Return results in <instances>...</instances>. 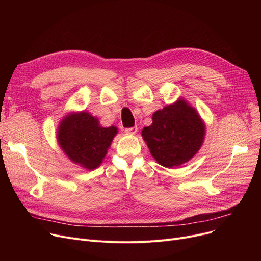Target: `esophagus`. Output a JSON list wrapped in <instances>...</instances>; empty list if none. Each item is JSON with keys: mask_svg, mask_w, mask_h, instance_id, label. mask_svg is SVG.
Here are the masks:
<instances>
[{"mask_svg": "<svg viewBox=\"0 0 261 261\" xmlns=\"http://www.w3.org/2000/svg\"><path fill=\"white\" fill-rule=\"evenodd\" d=\"M125 131L127 133H129V134H135L136 131H138V127L134 126V127H131V128H127Z\"/></svg>", "mask_w": 261, "mask_h": 261, "instance_id": "obj_1", "label": "esophagus"}]
</instances>
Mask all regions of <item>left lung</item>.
<instances>
[{"instance_id": "1", "label": "left lung", "mask_w": 261, "mask_h": 261, "mask_svg": "<svg viewBox=\"0 0 261 261\" xmlns=\"http://www.w3.org/2000/svg\"><path fill=\"white\" fill-rule=\"evenodd\" d=\"M152 125L142 131L150 152L162 166H180L202 146L205 127L198 112L183 99L152 115Z\"/></svg>"}]
</instances>
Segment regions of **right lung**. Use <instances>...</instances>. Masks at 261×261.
<instances>
[{"label": "right lung", "mask_w": 261, "mask_h": 261, "mask_svg": "<svg viewBox=\"0 0 261 261\" xmlns=\"http://www.w3.org/2000/svg\"><path fill=\"white\" fill-rule=\"evenodd\" d=\"M57 133L58 143L68 159L91 170L100 165L117 129L103 128L97 118L80 112L63 118Z\"/></svg>", "instance_id": "add662e5"}]
</instances>
